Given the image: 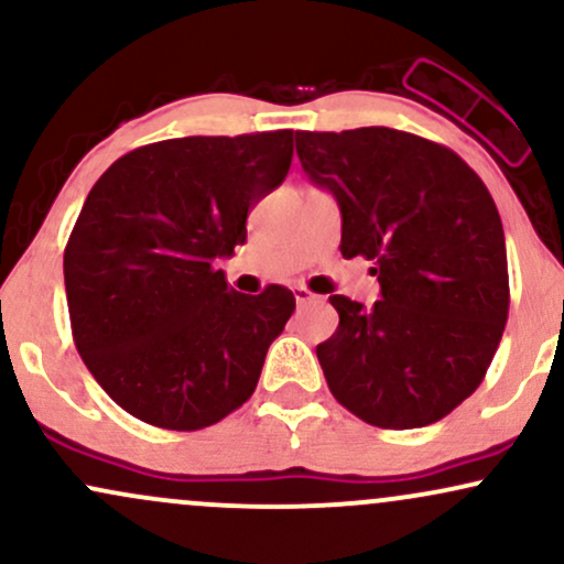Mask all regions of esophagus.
I'll list each match as a JSON object with an SVG mask.
<instances>
[{"label": "esophagus", "instance_id": "obj_1", "mask_svg": "<svg viewBox=\"0 0 564 564\" xmlns=\"http://www.w3.org/2000/svg\"><path fill=\"white\" fill-rule=\"evenodd\" d=\"M294 300H296V304H307V302L318 300V294H313L307 286H294Z\"/></svg>", "mask_w": 564, "mask_h": 564}]
</instances>
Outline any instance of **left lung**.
<instances>
[{"label": "left lung", "mask_w": 564, "mask_h": 564, "mask_svg": "<svg viewBox=\"0 0 564 564\" xmlns=\"http://www.w3.org/2000/svg\"><path fill=\"white\" fill-rule=\"evenodd\" d=\"M296 156L341 212V257L377 268L381 300L334 294L315 347L328 390L381 430L435 424L480 387L509 315L507 243L477 172L390 127L296 132Z\"/></svg>", "instance_id": "left-lung-1"}]
</instances>
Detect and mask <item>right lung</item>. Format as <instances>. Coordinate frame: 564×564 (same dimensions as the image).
Segmentation results:
<instances>
[{"label": "right lung", "mask_w": 564, "mask_h": 564, "mask_svg": "<svg viewBox=\"0 0 564 564\" xmlns=\"http://www.w3.org/2000/svg\"><path fill=\"white\" fill-rule=\"evenodd\" d=\"M294 132L151 142L113 161L63 254L70 332L116 405L193 432L241 408L294 313L286 286L249 296L215 268L286 180Z\"/></svg>", "instance_id": "obj_1"}]
</instances>
